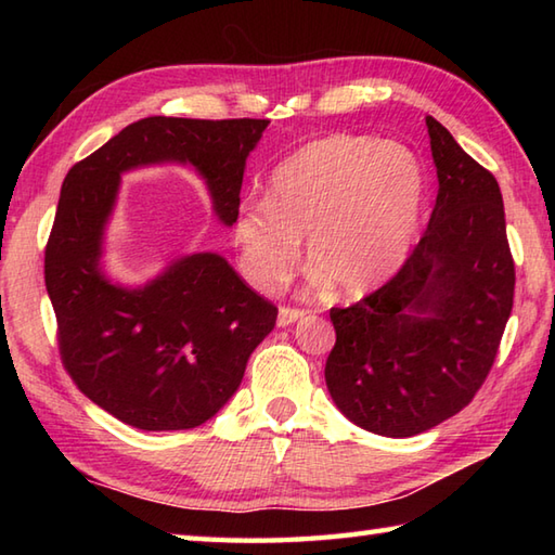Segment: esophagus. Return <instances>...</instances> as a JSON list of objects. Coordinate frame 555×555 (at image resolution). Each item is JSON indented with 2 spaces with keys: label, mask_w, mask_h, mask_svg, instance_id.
Here are the masks:
<instances>
[{
  "label": "esophagus",
  "mask_w": 555,
  "mask_h": 555,
  "mask_svg": "<svg viewBox=\"0 0 555 555\" xmlns=\"http://www.w3.org/2000/svg\"><path fill=\"white\" fill-rule=\"evenodd\" d=\"M305 314H308V312L298 310V308H281V310H279V317H276V324H279V326H291L293 322L302 320Z\"/></svg>",
  "instance_id": "esophagus-1"
}]
</instances>
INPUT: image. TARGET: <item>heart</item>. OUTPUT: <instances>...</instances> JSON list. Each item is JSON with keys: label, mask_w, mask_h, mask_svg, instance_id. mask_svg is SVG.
<instances>
[{"label": "heart", "mask_w": 555, "mask_h": 555, "mask_svg": "<svg viewBox=\"0 0 555 555\" xmlns=\"http://www.w3.org/2000/svg\"><path fill=\"white\" fill-rule=\"evenodd\" d=\"M427 176L412 150L334 133L293 152L269 176L267 199H245L231 223L243 279L276 293L296 274L300 241L310 267L346 296L393 274L415 238Z\"/></svg>", "instance_id": "1"}]
</instances>
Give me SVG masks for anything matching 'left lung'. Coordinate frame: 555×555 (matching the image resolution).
I'll return each mask as SVG.
<instances>
[{"mask_svg":"<svg viewBox=\"0 0 555 555\" xmlns=\"http://www.w3.org/2000/svg\"><path fill=\"white\" fill-rule=\"evenodd\" d=\"M427 128L439 179L427 231L388 284L328 312V393L352 424L391 439L427 431L475 398L515 293L496 179L431 116Z\"/></svg>","mask_w":555,"mask_h":555,"instance_id":"1","label":"left lung"}]
</instances>
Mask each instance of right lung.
<instances>
[{"instance_id":"add662e5","label":"right lung","mask_w":555,"mask_h":555,"mask_svg":"<svg viewBox=\"0 0 555 555\" xmlns=\"http://www.w3.org/2000/svg\"><path fill=\"white\" fill-rule=\"evenodd\" d=\"M267 126L150 116L66 173L44 250L59 352L80 391L135 429H193L215 417L274 328L276 308L217 253L183 255L140 286L107 276L104 233L121 173L188 164L203 176L211 211L231 227L245 159Z\"/></svg>"}]
</instances>
